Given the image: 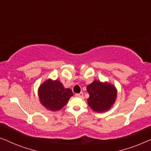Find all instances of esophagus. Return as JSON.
Returning a JSON list of instances; mask_svg holds the SVG:
<instances>
[{
	"label": "esophagus",
	"mask_w": 151,
	"mask_h": 151,
	"mask_svg": "<svg viewBox=\"0 0 151 151\" xmlns=\"http://www.w3.org/2000/svg\"><path fill=\"white\" fill-rule=\"evenodd\" d=\"M76 97H79V98H82V97L83 96V93L80 92V93H76Z\"/></svg>",
	"instance_id": "obj_1"
}]
</instances>
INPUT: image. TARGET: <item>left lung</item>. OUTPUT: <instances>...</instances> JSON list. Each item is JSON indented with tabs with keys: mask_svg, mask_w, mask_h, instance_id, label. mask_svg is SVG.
<instances>
[{
	"mask_svg": "<svg viewBox=\"0 0 151 151\" xmlns=\"http://www.w3.org/2000/svg\"><path fill=\"white\" fill-rule=\"evenodd\" d=\"M86 90L89 94V98L87 99L88 106L96 112L108 111L116 100V88L108 82L94 80L87 86Z\"/></svg>",
	"mask_w": 151,
	"mask_h": 151,
	"instance_id": "8db88e82",
	"label": "left lung"
}]
</instances>
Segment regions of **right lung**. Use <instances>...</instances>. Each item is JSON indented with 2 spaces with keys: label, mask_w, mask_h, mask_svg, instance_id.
<instances>
[{
  "label": "right lung",
  "mask_w": 151,
  "mask_h": 151,
  "mask_svg": "<svg viewBox=\"0 0 151 151\" xmlns=\"http://www.w3.org/2000/svg\"><path fill=\"white\" fill-rule=\"evenodd\" d=\"M70 88H65L59 80L50 79L43 82L39 87L38 96L43 106L50 111H56L65 106L73 96Z\"/></svg>",
  "instance_id": "add662e5"
}]
</instances>
